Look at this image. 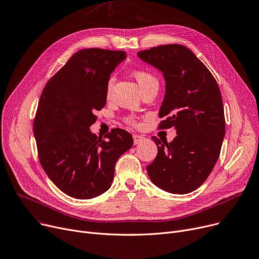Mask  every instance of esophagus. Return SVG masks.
Wrapping results in <instances>:
<instances>
[{
	"mask_svg": "<svg viewBox=\"0 0 259 259\" xmlns=\"http://www.w3.org/2000/svg\"><path fill=\"white\" fill-rule=\"evenodd\" d=\"M145 137L143 135H140V134H133V142H134V145H139L141 144L142 142H144Z\"/></svg>",
	"mask_w": 259,
	"mask_h": 259,
	"instance_id": "obj_1",
	"label": "esophagus"
}]
</instances>
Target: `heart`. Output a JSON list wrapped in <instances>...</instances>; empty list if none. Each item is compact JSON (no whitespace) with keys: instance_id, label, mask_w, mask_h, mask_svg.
I'll use <instances>...</instances> for the list:
<instances>
[{"instance_id":"b5f03b06","label":"heart","mask_w":259,"mask_h":259,"mask_svg":"<svg viewBox=\"0 0 259 259\" xmlns=\"http://www.w3.org/2000/svg\"><path fill=\"white\" fill-rule=\"evenodd\" d=\"M133 77L135 78V80L139 83V85L141 86V89L146 88L147 85L152 84V83H157V79L155 78L150 72L145 71V70H136L133 72ZM113 77H110L108 82H107V94H110L112 85H113ZM131 122V120H130ZM133 123V122H131Z\"/></svg>"}]
</instances>
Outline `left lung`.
<instances>
[{"label":"left lung","mask_w":259,"mask_h":259,"mask_svg":"<svg viewBox=\"0 0 259 259\" xmlns=\"http://www.w3.org/2000/svg\"><path fill=\"white\" fill-rule=\"evenodd\" d=\"M139 57L158 68L165 80L158 128L175 127L177 136H152L158 148L147 166L151 181L171 194L191 193L207 179L225 136V115L219 85L204 63L182 45L140 51Z\"/></svg>","instance_id":"8db88e82"}]
</instances>
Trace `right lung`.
<instances>
[{"label": "right lung", "instance_id": "1", "mask_svg": "<svg viewBox=\"0 0 259 259\" xmlns=\"http://www.w3.org/2000/svg\"><path fill=\"white\" fill-rule=\"evenodd\" d=\"M126 52L83 49L52 77L41 93L33 132L40 164L64 194L91 199L110 187L114 165L133 146L129 132L115 128L100 140L90 127L106 104L107 82Z\"/></svg>", "mask_w": 259, "mask_h": 259}]
</instances>
